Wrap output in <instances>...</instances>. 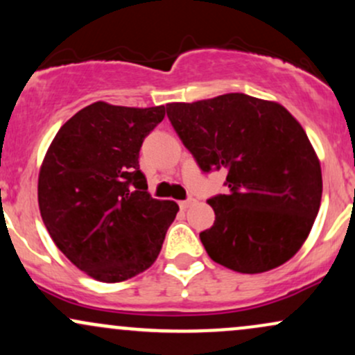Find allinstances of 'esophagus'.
<instances>
[{"mask_svg":"<svg viewBox=\"0 0 355 355\" xmlns=\"http://www.w3.org/2000/svg\"><path fill=\"white\" fill-rule=\"evenodd\" d=\"M193 203H195V198H187V200L178 202V205H180L182 210H187V209H190V207L193 205Z\"/></svg>","mask_w":355,"mask_h":355,"instance_id":"esophagus-1","label":"esophagus"}]
</instances>
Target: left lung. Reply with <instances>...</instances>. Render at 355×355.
Masks as SVG:
<instances>
[{"mask_svg": "<svg viewBox=\"0 0 355 355\" xmlns=\"http://www.w3.org/2000/svg\"><path fill=\"white\" fill-rule=\"evenodd\" d=\"M166 115L203 172L227 168L229 193L210 198L200 240L214 262L262 274L291 260L311 234L322 172L302 125L277 101L227 93L168 103Z\"/></svg>", "mask_w": 355, "mask_h": 355, "instance_id": "left-lung-1", "label": "left lung"}]
</instances>
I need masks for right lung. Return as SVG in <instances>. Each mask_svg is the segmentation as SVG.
I'll return each mask as SVG.
<instances>
[{
	"instance_id": "add662e5",
	"label": "right lung",
	"mask_w": 355,
	"mask_h": 355,
	"mask_svg": "<svg viewBox=\"0 0 355 355\" xmlns=\"http://www.w3.org/2000/svg\"><path fill=\"white\" fill-rule=\"evenodd\" d=\"M165 107L95 101L58 130L38 175L43 223L64 257L115 284L152 267L178 205L148 193L138 153Z\"/></svg>"
}]
</instances>
